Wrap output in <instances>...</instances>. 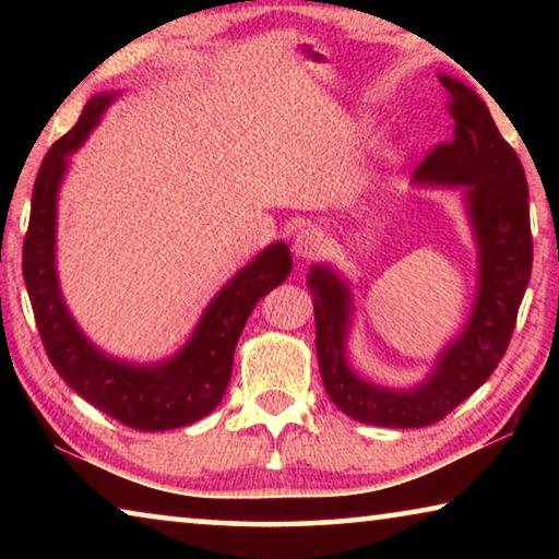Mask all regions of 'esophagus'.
<instances>
[{
  "mask_svg": "<svg viewBox=\"0 0 559 559\" xmlns=\"http://www.w3.org/2000/svg\"><path fill=\"white\" fill-rule=\"evenodd\" d=\"M325 236L316 226H308V229H300L293 239V251H296L298 259H316L325 249Z\"/></svg>",
  "mask_w": 559,
  "mask_h": 559,
  "instance_id": "obj_1",
  "label": "esophagus"
}]
</instances>
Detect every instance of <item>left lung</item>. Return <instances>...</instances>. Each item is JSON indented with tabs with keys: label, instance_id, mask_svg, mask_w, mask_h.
<instances>
[{
	"label": "left lung",
	"instance_id": "8db88e82",
	"mask_svg": "<svg viewBox=\"0 0 559 559\" xmlns=\"http://www.w3.org/2000/svg\"><path fill=\"white\" fill-rule=\"evenodd\" d=\"M456 120L451 143L431 150L416 182L459 185L478 243V293L468 325L443 349L433 372L414 390H384L347 367V283L333 269L313 266L308 288L316 300V349L325 392L340 412L372 427L414 429L441 421L484 384L503 359L533 271L527 179L515 150L500 135L476 93L451 75H439Z\"/></svg>",
	"mask_w": 559,
	"mask_h": 559
}]
</instances>
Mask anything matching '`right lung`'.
Segmentation results:
<instances>
[{"label":"right lung","instance_id":"right-lung-1","mask_svg":"<svg viewBox=\"0 0 559 559\" xmlns=\"http://www.w3.org/2000/svg\"><path fill=\"white\" fill-rule=\"evenodd\" d=\"M116 96H96L73 130L56 140L39 167L24 236L22 271L41 343L61 380L103 414L138 431H165L210 414L231 380L234 349L257 302L288 278L293 259L283 241L243 266L204 310L189 343L163 365L138 367L103 355L66 308L56 276V194L75 153Z\"/></svg>","mask_w":559,"mask_h":559}]
</instances>
